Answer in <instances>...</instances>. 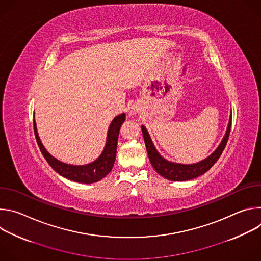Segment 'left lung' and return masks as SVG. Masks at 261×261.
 I'll return each instance as SVG.
<instances>
[{
	"label": "left lung",
	"instance_id": "obj_1",
	"mask_svg": "<svg viewBox=\"0 0 261 261\" xmlns=\"http://www.w3.org/2000/svg\"><path fill=\"white\" fill-rule=\"evenodd\" d=\"M231 129V115L229 118V123L228 127L225 133V136L223 137L221 143L219 146L216 148V151L210 155L206 159L195 163V164H179V163H174L170 162L163 157L160 156V154L157 152L156 147L147 133V130L144 128V126H141V131L145 143V147L147 151L148 159H150L152 166L154 169L163 177L169 179V180H188L192 179L194 177H197L204 172H206L220 158L221 154L224 151V148L226 146V143L228 141L229 133Z\"/></svg>",
	"mask_w": 261,
	"mask_h": 261
}]
</instances>
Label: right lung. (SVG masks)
<instances>
[{"label": "right lung", "mask_w": 261, "mask_h": 261, "mask_svg": "<svg viewBox=\"0 0 261 261\" xmlns=\"http://www.w3.org/2000/svg\"><path fill=\"white\" fill-rule=\"evenodd\" d=\"M125 118H126V115L121 114L120 116L116 117L113 120V122H111L108 128L106 144L102 154L94 162L86 165H70V164L63 163L58 159H56L55 157H53L45 150V147L43 146L39 138L38 132H37L35 120H34V133H35L37 143H38V146L40 148L43 157L45 158L47 163L54 168L55 171H57L60 175L73 181L92 184L102 179L111 171V169H113L116 161L117 144H118L120 128L124 123Z\"/></svg>", "instance_id": "right-lung-1"}]
</instances>
